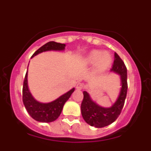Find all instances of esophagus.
<instances>
[{"mask_svg":"<svg viewBox=\"0 0 151 151\" xmlns=\"http://www.w3.org/2000/svg\"><path fill=\"white\" fill-rule=\"evenodd\" d=\"M76 88L77 90H82V89L85 88V85H84L82 83H80V82H79V83L77 84L76 87Z\"/></svg>","mask_w":151,"mask_h":151,"instance_id":"1","label":"esophagus"}]
</instances>
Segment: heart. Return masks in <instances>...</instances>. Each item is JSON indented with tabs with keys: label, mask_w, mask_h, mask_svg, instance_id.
<instances>
[{
	"label": "heart",
	"mask_w": 151,
	"mask_h": 151,
	"mask_svg": "<svg viewBox=\"0 0 151 151\" xmlns=\"http://www.w3.org/2000/svg\"><path fill=\"white\" fill-rule=\"evenodd\" d=\"M113 62V57L108 52L102 50H94L86 56L85 63L88 66L94 65L95 70L97 73H103L110 67Z\"/></svg>",
	"instance_id": "1"
}]
</instances>
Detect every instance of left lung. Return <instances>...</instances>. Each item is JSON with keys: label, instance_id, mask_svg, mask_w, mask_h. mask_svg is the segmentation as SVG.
<instances>
[{"label": "left lung", "instance_id": "obj_1", "mask_svg": "<svg viewBox=\"0 0 151 151\" xmlns=\"http://www.w3.org/2000/svg\"><path fill=\"white\" fill-rule=\"evenodd\" d=\"M114 57L111 72L119 76L121 88L113 105L109 107L101 106L92 99L88 92L83 91L84 98L81 105L82 117L88 125L95 128L105 127L116 121L123 108L127 94V69L116 53L114 54Z\"/></svg>", "mask_w": 151, "mask_h": 151}]
</instances>
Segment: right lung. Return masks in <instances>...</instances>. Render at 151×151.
Returning <instances> with one entry per match:
<instances>
[{
    "label": "right lung",
    "mask_w": 151,
    "mask_h": 151,
    "mask_svg": "<svg viewBox=\"0 0 151 151\" xmlns=\"http://www.w3.org/2000/svg\"><path fill=\"white\" fill-rule=\"evenodd\" d=\"M65 44L57 43L55 41H50L41 47L38 50H36L32 57L46 51H63L65 50ZM75 91L73 88L69 91L60 96L54 101L48 103H42L37 101L32 96L29 88L28 84V69L26 77L24 79L23 88H22V101L24 106L29 115L35 120L40 122H51L57 119L60 115L65 103L69 100L71 94Z\"/></svg>",
    "instance_id": "right-lung-1"
}]
</instances>
